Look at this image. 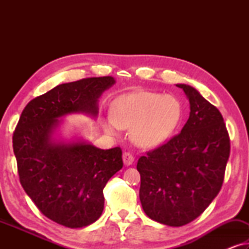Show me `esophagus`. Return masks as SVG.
<instances>
[{
	"label": "esophagus",
	"mask_w": 249,
	"mask_h": 249,
	"mask_svg": "<svg viewBox=\"0 0 249 249\" xmlns=\"http://www.w3.org/2000/svg\"><path fill=\"white\" fill-rule=\"evenodd\" d=\"M122 159H124V163L125 165H130L135 161L134 155H132L131 153H129V152H124V155H122Z\"/></svg>",
	"instance_id": "1"
}]
</instances>
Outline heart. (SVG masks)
<instances>
[{"mask_svg":"<svg viewBox=\"0 0 249 249\" xmlns=\"http://www.w3.org/2000/svg\"><path fill=\"white\" fill-rule=\"evenodd\" d=\"M182 107L178 98L154 91H137L115 101L112 119L105 122L108 132L131 129L132 139L142 147L164 142L178 127Z\"/></svg>","mask_w":249,"mask_h":249,"instance_id":"1","label":"heart"}]
</instances>
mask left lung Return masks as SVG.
<instances>
[{"mask_svg": "<svg viewBox=\"0 0 249 249\" xmlns=\"http://www.w3.org/2000/svg\"><path fill=\"white\" fill-rule=\"evenodd\" d=\"M182 88L189 119L178 135L141 156L139 198L147 216L181 227L198 217L219 194L230 155V137L220 111L195 88Z\"/></svg>", "mask_w": 249, "mask_h": 249, "instance_id": "8db88e82", "label": "left lung"}]
</instances>
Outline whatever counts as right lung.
<instances>
[{
  "label": "right lung",
  "mask_w": 249,
  "mask_h": 249,
  "mask_svg": "<svg viewBox=\"0 0 249 249\" xmlns=\"http://www.w3.org/2000/svg\"><path fill=\"white\" fill-rule=\"evenodd\" d=\"M115 83L110 76L62 84L23 108L13 131L19 180L46 217L68 228L89 226L104 209L103 189L124 166L122 149L87 142L54 144L57 119L76 112L97 114V98Z\"/></svg>",
  "instance_id": "right-lung-1"
}]
</instances>
